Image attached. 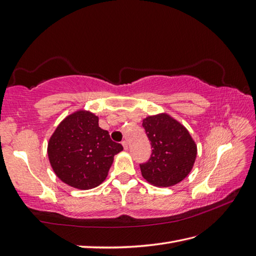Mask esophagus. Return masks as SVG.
Returning a JSON list of instances; mask_svg holds the SVG:
<instances>
[{"instance_id": "esophagus-1", "label": "esophagus", "mask_w": 256, "mask_h": 256, "mask_svg": "<svg viewBox=\"0 0 256 256\" xmlns=\"http://www.w3.org/2000/svg\"><path fill=\"white\" fill-rule=\"evenodd\" d=\"M122 145H123V147H124V150H128V144L126 140H123V142H122Z\"/></svg>"}]
</instances>
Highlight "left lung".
<instances>
[{
    "label": "left lung",
    "mask_w": 256,
    "mask_h": 256,
    "mask_svg": "<svg viewBox=\"0 0 256 256\" xmlns=\"http://www.w3.org/2000/svg\"><path fill=\"white\" fill-rule=\"evenodd\" d=\"M142 128L152 148L148 162L140 164L142 178L159 188L181 182L192 170L198 154L188 130L166 114L147 116Z\"/></svg>",
    "instance_id": "1"
}]
</instances>
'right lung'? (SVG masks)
<instances>
[{
    "label": "right lung",
    "mask_w": 256,
    "mask_h": 256,
    "mask_svg": "<svg viewBox=\"0 0 256 256\" xmlns=\"http://www.w3.org/2000/svg\"><path fill=\"white\" fill-rule=\"evenodd\" d=\"M123 146L99 128L98 116L80 110L58 124L48 144V156L58 179L80 190L102 183Z\"/></svg>",
    "instance_id": "obj_1"
}]
</instances>
